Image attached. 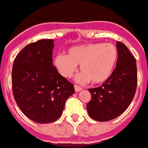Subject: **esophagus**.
<instances>
[{
  "label": "esophagus",
  "instance_id": "34e87169",
  "mask_svg": "<svg viewBox=\"0 0 148 148\" xmlns=\"http://www.w3.org/2000/svg\"><path fill=\"white\" fill-rule=\"evenodd\" d=\"M74 90H75L76 92H79V91H81V90H82V88L81 86H77V85H74Z\"/></svg>",
  "mask_w": 148,
  "mask_h": 148
}]
</instances>
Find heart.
<instances>
[{
  "label": "heart",
  "instance_id": "obj_1",
  "mask_svg": "<svg viewBox=\"0 0 148 148\" xmlns=\"http://www.w3.org/2000/svg\"><path fill=\"white\" fill-rule=\"evenodd\" d=\"M118 58V50L112 43H88L74 47L68 55H58L55 66L65 77H71L80 65L82 72L77 77L82 82L90 81L101 84L108 80L114 71Z\"/></svg>",
  "mask_w": 148,
  "mask_h": 148
}]
</instances>
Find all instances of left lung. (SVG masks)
I'll return each mask as SVG.
<instances>
[{
    "label": "left lung",
    "instance_id": "1",
    "mask_svg": "<svg viewBox=\"0 0 148 148\" xmlns=\"http://www.w3.org/2000/svg\"><path fill=\"white\" fill-rule=\"evenodd\" d=\"M116 66L102 86L89 89L91 100L87 104L90 116L97 121H109L124 112L133 99L137 86L136 58L124 43L116 42Z\"/></svg>",
    "mask_w": 148,
    "mask_h": 148
}]
</instances>
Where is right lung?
Wrapping results in <instances>:
<instances>
[{
    "mask_svg": "<svg viewBox=\"0 0 148 148\" xmlns=\"http://www.w3.org/2000/svg\"><path fill=\"white\" fill-rule=\"evenodd\" d=\"M53 39L29 43L19 52L12 71V93L27 118L47 124L61 116L65 103L74 94V85L53 66Z\"/></svg>",
    "mask_w": 148,
    "mask_h": 148,
    "instance_id": "1",
    "label": "right lung"
}]
</instances>
